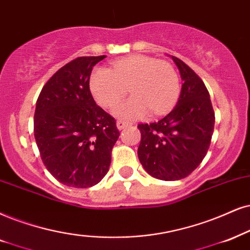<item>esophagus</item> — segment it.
Returning a JSON list of instances; mask_svg holds the SVG:
<instances>
[{
    "label": "esophagus",
    "instance_id": "1",
    "mask_svg": "<svg viewBox=\"0 0 250 250\" xmlns=\"http://www.w3.org/2000/svg\"><path fill=\"white\" fill-rule=\"evenodd\" d=\"M127 125H128V123L125 121H121V120H119V121L116 122V127H118L119 130H122V129H125Z\"/></svg>",
    "mask_w": 250,
    "mask_h": 250
}]
</instances>
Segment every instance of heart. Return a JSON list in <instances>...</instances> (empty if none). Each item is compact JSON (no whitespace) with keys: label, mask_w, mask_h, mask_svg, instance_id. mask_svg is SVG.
<instances>
[{"label":"heart","mask_w":250,"mask_h":250,"mask_svg":"<svg viewBox=\"0 0 250 250\" xmlns=\"http://www.w3.org/2000/svg\"><path fill=\"white\" fill-rule=\"evenodd\" d=\"M88 84L94 99L104 107L114 105L129 87L132 97L119 103L114 113L130 120L143 118L148 110L154 115L167 112L180 91L179 76L170 63L140 54L116 60L110 69L96 67Z\"/></svg>","instance_id":"obj_1"}]
</instances>
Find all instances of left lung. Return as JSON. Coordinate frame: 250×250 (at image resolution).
Masks as SVG:
<instances>
[{
  "label": "left lung",
  "mask_w": 250,
  "mask_h": 250,
  "mask_svg": "<svg viewBox=\"0 0 250 250\" xmlns=\"http://www.w3.org/2000/svg\"><path fill=\"white\" fill-rule=\"evenodd\" d=\"M183 81L176 106L159 121L141 123L138 159L153 178L175 181L188 176L204 159L214 128V112L203 81L170 56Z\"/></svg>",
  "instance_id": "obj_1"
}]
</instances>
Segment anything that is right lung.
<instances>
[{
    "instance_id": "add662e5",
    "label": "right lung",
    "mask_w": 250,
    "mask_h": 250,
    "mask_svg": "<svg viewBox=\"0 0 250 250\" xmlns=\"http://www.w3.org/2000/svg\"><path fill=\"white\" fill-rule=\"evenodd\" d=\"M102 56H81L43 85L34 112V138L41 160L59 182L88 188L109 169L120 132L115 119L94 102L90 75Z\"/></svg>"
}]
</instances>
